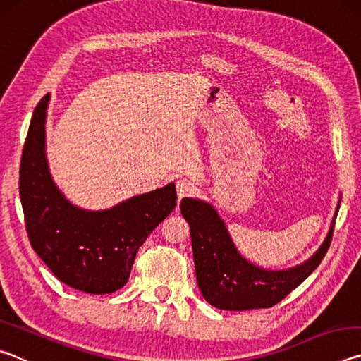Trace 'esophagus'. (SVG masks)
Instances as JSON below:
<instances>
[{
    "instance_id": "1",
    "label": "esophagus",
    "mask_w": 361,
    "mask_h": 361,
    "mask_svg": "<svg viewBox=\"0 0 361 361\" xmlns=\"http://www.w3.org/2000/svg\"><path fill=\"white\" fill-rule=\"evenodd\" d=\"M195 191V186L191 180L188 178H181L176 181V195H178V200H181L183 197H188Z\"/></svg>"
}]
</instances>
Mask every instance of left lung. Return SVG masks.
<instances>
[{
    "mask_svg": "<svg viewBox=\"0 0 361 361\" xmlns=\"http://www.w3.org/2000/svg\"><path fill=\"white\" fill-rule=\"evenodd\" d=\"M341 204V200H339ZM336 207L334 218L338 215ZM181 215L191 229L195 279L205 301L221 310L272 307L301 285L328 252L334 218L319 250L301 264L288 269H264L242 256L231 239L224 219L202 199L185 197Z\"/></svg>",
    "mask_w": 361,
    "mask_h": 361,
    "instance_id": "1",
    "label": "left lung"
}]
</instances>
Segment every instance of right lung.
Segmentation results:
<instances>
[{"instance_id": "1", "label": "right lung", "mask_w": 361, "mask_h": 361, "mask_svg": "<svg viewBox=\"0 0 361 361\" xmlns=\"http://www.w3.org/2000/svg\"><path fill=\"white\" fill-rule=\"evenodd\" d=\"M51 94L30 122L20 161L19 191L28 239L60 282L106 295L130 277L138 248L176 207L175 183L133 195L106 210L71 204L54 183L46 157V118Z\"/></svg>"}]
</instances>
